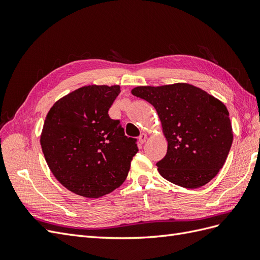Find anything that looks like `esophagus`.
Here are the masks:
<instances>
[{
	"mask_svg": "<svg viewBox=\"0 0 260 260\" xmlns=\"http://www.w3.org/2000/svg\"><path fill=\"white\" fill-rule=\"evenodd\" d=\"M146 139H147V137H146V135L145 133H142V135H141L140 137H139V142L141 143V144H143L145 141H146Z\"/></svg>",
	"mask_w": 260,
	"mask_h": 260,
	"instance_id": "1",
	"label": "esophagus"
}]
</instances>
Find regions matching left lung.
Listing matches in <instances>:
<instances>
[{"instance_id":"1","label":"left lung","mask_w":260,"mask_h":260,"mask_svg":"<svg viewBox=\"0 0 260 260\" xmlns=\"http://www.w3.org/2000/svg\"><path fill=\"white\" fill-rule=\"evenodd\" d=\"M131 93L152 104L160 119L168 142L166 156L156 164L160 176L186 188L214 179L233 141L222 102L188 83L137 86Z\"/></svg>"}]
</instances>
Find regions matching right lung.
<instances>
[{
	"instance_id": "right-lung-1",
	"label": "right lung",
	"mask_w": 260,
	"mask_h": 260,
	"mask_svg": "<svg viewBox=\"0 0 260 260\" xmlns=\"http://www.w3.org/2000/svg\"><path fill=\"white\" fill-rule=\"evenodd\" d=\"M119 85H85L55 103L46 115L40 143L59 183L75 194L98 199L119 187L138 153L108 111Z\"/></svg>"
}]
</instances>
